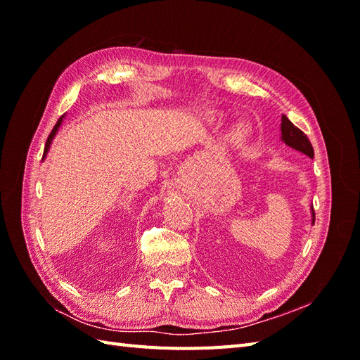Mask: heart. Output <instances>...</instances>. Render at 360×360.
Segmentation results:
<instances>
[{
    "instance_id": "heart-1",
    "label": "heart",
    "mask_w": 360,
    "mask_h": 360,
    "mask_svg": "<svg viewBox=\"0 0 360 360\" xmlns=\"http://www.w3.org/2000/svg\"><path fill=\"white\" fill-rule=\"evenodd\" d=\"M244 134H246V129H244V128H241V129H240V131H238V136H240V137H243Z\"/></svg>"
}]
</instances>
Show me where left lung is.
Here are the masks:
<instances>
[{
	"instance_id": "left-lung-1",
	"label": "left lung",
	"mask_w": 360,
	"mask_h": 360,
	"mask_svg": "<svg viewBox=\"0 0 360 360\" xmlns=\"http://www.w3.org/2000/svg\"><path fill=\"white\" fill-rule=\"evenodd\" d=\"M281 141L285 142L288 147L303 153V155L309 156L311 159L314 158V148H312L308 136L304 134L300 128H297L292 122L285 116V114L281 116ZM311 212H312V224H314V219H316L314 209H311Z\"/></svg>"
}]
</instances>
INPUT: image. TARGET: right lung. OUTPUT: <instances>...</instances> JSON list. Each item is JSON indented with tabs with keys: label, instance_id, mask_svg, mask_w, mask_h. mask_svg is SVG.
Segmentation results:
<instances>
[{
	"label": "right lung",
	"instance_id": "add662e5",
	"mask_svg": "<svg viewBox=\"0 0 360 360\" xmlns=\"http://www.w3.org/2000/svg\"><path fill=\"white\" fill-rule=\"evenodd\" d=\"M62 120H63V116L60 117L58 120H57V124H56V127L52 128V131H51V134L48 136V141H46V145H44V153H43V158L46 156V153L49 151V147H51V142H52V139L53 137H56V134H57V131H58V128H60V125H62Z\"/></svg>",
	"mask_w": 360,
	"mask_h": 360
}]
</instances>
